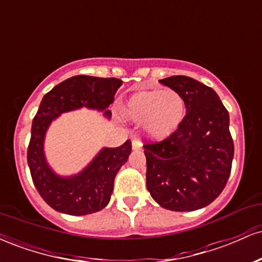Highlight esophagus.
I'll list each match as a JSON object with an SVG mask.
<instances>
[{
  "label": "esophagus",
  "mask_w": 262,
  "mask_h": 262,
  "mask_svg": "<svg viewBox=\"0 0 262 262\" xmlns=\"http://www.w3.org/2000/svg\"><path fill=\"white\" fill-rule=\"evenodd\" d=\"M132 148H133V150H140L143 148V143L139 139H134L132 141Z\"/></svg>",
  "instance_id": "esophagus-1"
}]
</instances>
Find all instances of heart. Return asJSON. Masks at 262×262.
I'll return each mask as SVG.
<instances>
[{"instance_id": "b5f03b06", "label": "heart", "mask_w": 262, "mask_h": 262, "mask_svg": "<svg viewBox=\"0 0 262 262\" xmlns=\"http://www.w3.org/2000/svg\"><path fill=\"white\" fill-rule=\"evenodd\" d=\"M121 116L143 130L151 140L162 141L179 132L186 118L187 106L181 93L173 90L135 92L121 107Z\"/></svg>"}]
</instances>
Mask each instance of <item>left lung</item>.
Instances as JSON below:
<instances>
[{"mask_svg": "<svg viewBox=\"0 0 262 262\" xmlns=\"http://www.w3.org/2000/svg\"><path fill=\"white\" fill-rule=\"evenodd\" d=\"M160 83L181 93L187 113L176 134L144 145L146 188L162 208L201 209L222 193L229 179L234 156L229 113L214 90L192 77L177 75Z\"/></svg>", "mask_w": 262, "mask_h": 262, "instance_id": "obj_1", "label": "left lung"}]
</instances>
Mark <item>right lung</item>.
Here are the masks:
<instances>
[{"mask_svg": "<svg viewBox=\"0 0 262 262\" xmlns=\"http://www.w3.org/2000/svg\"><path fill=\"white\" fill-rule=\"evenodd\" d=\"M121 86L122 80L114 77L79 75L60 82L41 100L32 123L27 160L35 188L53 209L86 215L103 209L110 202L114 177L132 152L130 140L118 148H103L77 175L59 176L45 159L44 139L49 125L61 113L87 107L111 118L108 107Z\"/></svg>", "mask_w": 262, "mask_h": 262, "instance_id": "obj_1", "label": "right lung"}]
</instances>
